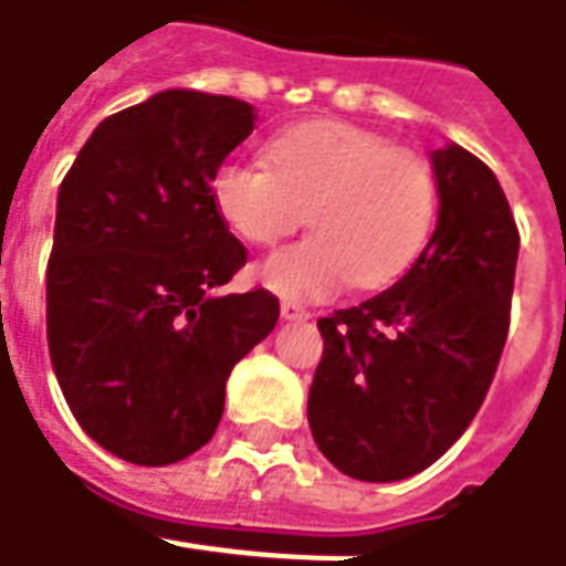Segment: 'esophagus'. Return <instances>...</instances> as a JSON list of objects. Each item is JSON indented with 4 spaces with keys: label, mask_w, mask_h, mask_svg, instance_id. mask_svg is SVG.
<instances>
[{
    "label": "esophagus",
    "mask_w": 566,
    "mask_h": 566,
    "mask_svg": "<svg viewBox=\"0 0 566 566\" xmlns=\"http://www.w3.org/2000/svg\"><path fill=\"white\" fill-rule=\"evenodd\" d=\"M282 319L297 322V319H310V310L297 301H282Z\"/></svg>",
    "instance_id": "34e87169"
}]
</instances>
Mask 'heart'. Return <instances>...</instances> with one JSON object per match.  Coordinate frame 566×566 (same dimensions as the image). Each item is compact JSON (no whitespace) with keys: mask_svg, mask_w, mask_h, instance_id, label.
<instances>
[{"mask_svg":"<svg viewBox=\"0 0 566 566\" xmlns=\"http://www.w3.org/2000/svg\"><path fill=\"white\" fill-rule=\"evenodd\" d=\"M429 163L347 122H306L269 144V166L231 159L212 206L247 244H275L310 212L316 234L269 253L256 275L282 297H328L350 282L376 291L413 265L436 219Z\"/></svg>","mask_w":566,"mask_h":566,"instance_id":"b5f03b06","label":"heart"}]
</instances>
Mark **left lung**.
<instances>
[{"label": "left lung", "mask_w": 566, "mask_h": 566, "mask_svg": "<svg viewBox=\"0 0 566 566\" xmlns=\"http://www.w3.org/2000/svg\"><path fill=\"white\" fill-rule=\"evenodd\" d=\"M439 224L407 275L322 316L306 417L319 451L363 482L426 470L479 413L511 328L516 231L495 171L432 149Z\"/></svg>", "instance_id": "1"}]
</instances>
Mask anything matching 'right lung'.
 <instances>
[{
    "instance_id": "1",
    "label": "right lung",
    "mask_w": 566,
    "mask_h": 566,
    "mask_svg": "<svg viewBox=\"0 0 566 566\" xmlns=\"http://www.w3.org/2000/svg\"><path fill=\"white\" fill-rule=\"evenodd\" d=\"M253 122L244 99L163 90L108 115L59 187L52 369L81 429L127 463L200 451L234 363L279 322L265 287L219 294L247 247L212 206V175Z\"/></svg>"
}]
</instances>
